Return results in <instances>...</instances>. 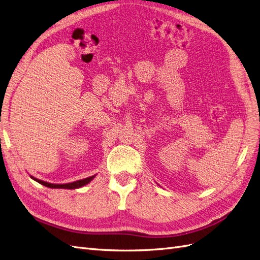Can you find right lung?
Instances as JSON below:
<instances>
[{"label":"right lung","instance_id":"add662e5","mask_svg":"<svg viewBox=\"0 0 260 260\" xmlns=\"http://www.w3.org/2000/svg\"><path fill=\"white\" fill-rule=\"evenodd\" d=\"M34 180H36L37 182H39L40 184L44 185V186H48V187H52V188H70V190H73V188H78V187H81L85 184H88L90 181L94 178V176L92 177H89V178H85V179H82V180H78V181H75V182H72V183H66V184H53V183H49V182H45V181H42V180H39V179H36L34 177H31Z\"/></svg>","mask_w":260,"mask_h":260}]
</instances>
